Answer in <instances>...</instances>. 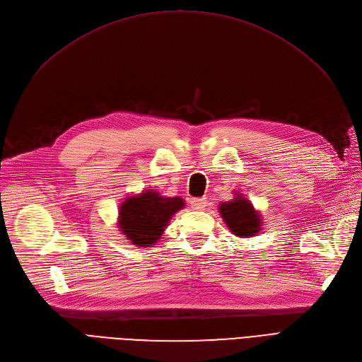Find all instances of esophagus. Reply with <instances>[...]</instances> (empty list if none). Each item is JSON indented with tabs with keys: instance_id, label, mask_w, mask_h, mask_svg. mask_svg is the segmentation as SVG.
<instances>
[{
	"instance_id": "esophagus-1",
	"label": "esophagus",
	"mask_w": 362,
	"mask_h": 362,
	"mask_svg": "<svg viewBox=\"0 0 362 362\" xmlns=\"http://www.w3.org/2000/svg\"><path fill=\"white\" fill-rule=\"evenodd\" d=\"M205 204H206L205 198H193L190 201V205H192V208H194V210H204Z\"/></svg>"
}]
</instances>
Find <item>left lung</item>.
<instances>
[{
  "label": "left lung",
  "instance_id": "8db88e82",
  "mask_svg": "<svg viewBox=\"0 0 362 362\" xmlns=\"http://www.w3.org/2000/svg\"><path fill=\"white\" fill-rule=\"evenodd\" d=\"M228 228L238 237H252L259 231V216L245 198L223 202L218 206Z\"/></svg>",
  "mask_w": 362,
  "mask_h": 362
}]
</instances>
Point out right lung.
Instances as JSON below:
<instances>
[{
	"label": "right lung",
	"mask_w": 362,
	"mask_h": 362,
	"mask_svg": "<svg viewBox=\"0 0 362 362\" xmlns=\"http://www.w3.org/2000/svg\"><path fill=\"white\" fill-rule=\"evenodd\" d=\"M184 206L180 198H163L157 192L127 199L119 213V228L137 246H151L163 234L170 217Z\"/></svg>",
	"instance_id": "add662e5"
}]
</instances>
